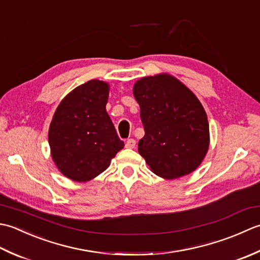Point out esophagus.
I'll return each instance as SVG.
<instances>
[{
	"label": "esophagus",
	"instance_id": "obj_1",
	"mask_svg": "<svg viewBox=\"0 0 260 260\" xmlns=\"http://www.w3.org/2000/svg\"><path fill=\"white\" fill-rule=\"evenodd\" d=\"M136 147V140L135 139H128L125 142V148H128V149H134Z\"/></svg>",
	"mask_w": 260,
	"mask_h": 260
}]
</instances>
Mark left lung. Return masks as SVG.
<instances>
[{
  "instance_id": "8db88e82",
  "label": "left lung",
  "mask_w": 260,
  "mask_h": 260,
  "mask_svg": "<svg viewBox=\"0 0 260 260\" xmlns=\"http://www.w3.org/2000/svg\"><path fill=\"white\" fill-rule=\"evenodd\" d=\"M134 95L145 128L138 151L151 172L166 179L194 172L210 145L208 116L195 94L162 73L138 79Z\"/></svg>"
}]
</instances>
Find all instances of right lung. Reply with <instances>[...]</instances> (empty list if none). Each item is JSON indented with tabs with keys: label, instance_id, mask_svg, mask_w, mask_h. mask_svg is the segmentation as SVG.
Wrapping results in <instances>:
<instances>
[{
	"label": "right lung",
	"instance_id": "right-lung-1",
	"mask_svg": "<svg viewBox=\"0 0 260 260\" xmlns=\"http://www.w3.org/2000/svg\"><path fill=\"white\" fill-rule=\"evenodd\" d=\"M110 85L91 79L58 105L48 132L50 153L59 172L74 182H88L107 169L124 142L107 112Z\"/></svg>",
	"mask_w": 260,
	"mask_h": 260
}]
</instances>
